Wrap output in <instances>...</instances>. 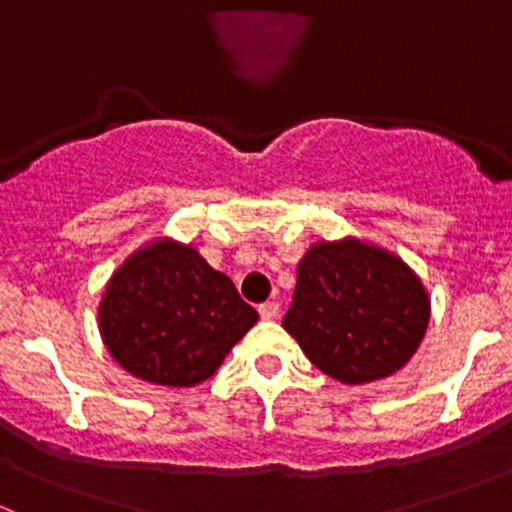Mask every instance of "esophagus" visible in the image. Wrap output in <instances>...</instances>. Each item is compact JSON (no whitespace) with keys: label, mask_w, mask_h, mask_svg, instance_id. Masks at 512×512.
<instances>
[{"label":"esophagus","mask_w":512,"mask_h":512,"mask_svg":"<svg viewBox=\"0 0 512 512\" xmlns=\"http://www.w3.org/2000/svg\"><path fill=\"white\" fill-rule=\"evenodd\" d=\"M257 312H260L262 319H277L280 317V304L265 302V304H260V309H257Z\"/></svg>","instance_id":"obj_1"}]
</instances>
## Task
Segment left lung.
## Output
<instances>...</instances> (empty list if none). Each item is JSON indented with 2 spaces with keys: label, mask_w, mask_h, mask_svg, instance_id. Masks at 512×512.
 <instances>
[{
  "label": "left lung",
  "mask_w": 512,
  "mask_h": 512,
  "mask_svg": "<svg viewBox=\"0 0 512 512\" xmlns=\"http://www.w3.org/2000/svg\"><path fill=\"white\" fill-rule=\"evenodd\" d=\"M428 319L421 277L394 252L349 235L304 252L282 327L319 371L359 386L409 364Z\"/></svg>",
  "instance_id": "obj_1"
}]
</instances>
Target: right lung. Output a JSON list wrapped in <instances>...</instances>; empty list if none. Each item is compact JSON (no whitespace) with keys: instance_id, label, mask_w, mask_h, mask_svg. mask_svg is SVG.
I'll list each match as a JSON object with an SVG mask.
<instances>
[{"instance_id":"1","label":"right lung","mask_w":512,"mask_h":512,"mask_svg":"<svg viewBox=\"0 0 512 512\" xmlns=\"http://www.w3.org/2000/svg\"><path fill=\"white\" fill-rule=\"evenodd\" d=\"M257 319L230 277L173 237L138 247L98 302V332L113 361L136 379L178 389L210 379Z\"/></svg>"}]
</instances>
